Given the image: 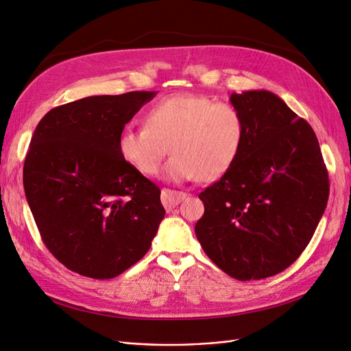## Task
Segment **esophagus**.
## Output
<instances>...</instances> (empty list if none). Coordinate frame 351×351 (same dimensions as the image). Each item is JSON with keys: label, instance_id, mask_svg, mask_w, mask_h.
<instances>
[{"label": "esophagus", "instance_id": "esophagus-1", "mask_svg": "<svg viewBox=\"0 0 351 351\" xmlns=\"http://www.w3.org/2000/svg\"><path fill=\"white\" fill-rule=\"evenodd\" d=\"M184 197H186V193L176 192V190H171V189H164L161 193V202L165 206V209H171L177 206L180 202L184 200Z\"/></svg>", "mask_w": 351, "mask_h": 351}]
</instances>
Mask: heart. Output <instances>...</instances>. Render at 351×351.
Instances as JSON below:
<instances>
[{
  "label": "heart",
  "mask_w": 351,
  "mask_h": 351,
  "mask_svg": "<svg viewBox=\"0 0 351 351\" xmlns=\"http://www.w3.org/2000/svg\"><path fill=\"white\" fill-rule=\"evenodd\" d=\"M246 137L241 112L205 95H173L147 111L143 125L125 127L119 152L143 176H155L169 152V180L210 183L234 165Z\"/></svg>",
  "instance_id": "heart-1"
}]
</instances>
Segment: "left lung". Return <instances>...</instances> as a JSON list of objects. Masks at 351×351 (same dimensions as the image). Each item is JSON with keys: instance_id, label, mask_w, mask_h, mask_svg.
<instances>
[{"instance_id": "1", "label": "left lung", "mask_w": 351, "mask_h": 351, "mask_svg": "<svg viewBox=\"0 0 351 351\" xmlns=\"http://www.w3.org/2000/svg\"><path fill=\"white\" fill-rule=\"evenodd\" d=\"M246 123L241 152L199 195L195 227L208 258L230 277L262 280L289 268L322 218L329 180L312 127L268 90L231 93Z\"/></svg>"}]
</instances>
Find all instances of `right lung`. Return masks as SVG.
Segmentation results:
<instances>
[{"instance_id":"right-lung-1","label":"right lung","mask_w":351,"mask_h":351,"mask_svg":"<svg viewBox=\"0 0 351 351\" xmlns=\"http://www.w3.org/2000/svg\"><path fill=\"white\" fill-rule=\"evenodd\" d=\"M156 92L101 95L52 108L23 167L29 208L48 250L83 277L110 280L141 261L164 219L161 190L124 162V125Z\"/></svg>"}]
</instances>
